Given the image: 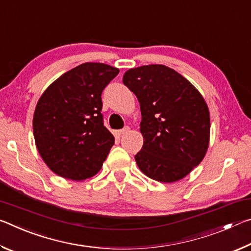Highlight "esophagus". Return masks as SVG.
<instances>
[{
	"mask_svg": "<svg viewBox=\"0 0 251 251\" xmlns=\"http://www.w3.org/2000/svg\"><path fill=\"white\" fill-rule=\"evenodd\" d=\"M129 127H125L124 129H121V130H117L116 131V134L118 135V136H122V135H124V134H127L129 131Z\"/></svg>",
	"mask_w": 251,
	"mask_h": 251,
	"instance_id": "34e87169",
	"label": "esophagus"
}]
</instances>
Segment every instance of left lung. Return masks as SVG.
I'll list each match as a JSON object with an SVG mask.
<instances>
[{"label":"left lung","mask_w":251,"mask_h":251,"mask_svg":"<svg viewBox=\"0 0 251 251\" xmlns=\"http://www.w3.org/2000/svg\"><path fill=\"white\" fill-rule=\"evenodd\" d=\"M123 83L141 105L144 144L136 164L151 179L180 180L201 164L209 146L205 100L188 79L160 64L130 69Z\"/></svg>","instance_id":"obj_1"}]
</instances>
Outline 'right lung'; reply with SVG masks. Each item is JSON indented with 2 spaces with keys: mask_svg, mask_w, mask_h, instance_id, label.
Masks as SVG:
<instances>
[{
  "mask_svg": "<svg viewBox=\"0 0 251 251\" xmlns=\"http://www.w3.org/2000/svg\"><path fill=\"white\" fill-rule=\"evenodd\" d=\"M120 73L104 63H84L46 88L33 116V134L42 159L66 179L91 178L115 143L103 124L101 92Z\"/></svg>",
  "mask_w": 251,
  "mask_h": 251,
  "instance_id": "add662e5",
  "label": "right lung"
}]
</instances>
